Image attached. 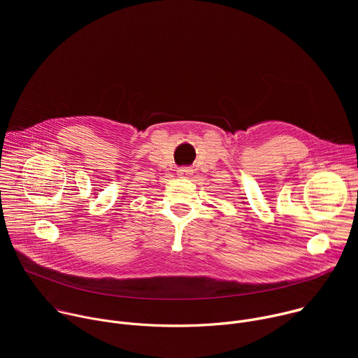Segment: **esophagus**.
<instances>
[{
    "label": "esophagus",
    "mask_w": 358,
    "mask_h": 358,
    "mask_svg": "<svg viewBox=\"0 0 358 358\" xmlns=\"http://www.w3.org/2000/svg\"><path fill=\"white\" fill-rule=\"evenodd\" d=\"M177 174H178L180 177L188 178V177H191V176H192V170H191L189 167H181V169H178V170H177Z\"/></svg>",
    "instance_id": "obj_1"
}]
</instances>
